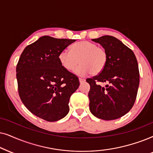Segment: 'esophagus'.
Here are the masks:
<instances>
[{
  "instance_id": "34e87169",
  "label": "esophagus",
  "mask_w": 153,
  "mask_h": 153,
  "mask_svg": "<svg viewBox=\"0 0 153 153\" xmlns=\"http://www.w3.org/2000/svg\"><path fill=\"white\" fill-rule=\"evenodd\" d=\"M79 81H80V83H82V82H85V79H83V78H79Z\"/></svg>"
}]
</instances>
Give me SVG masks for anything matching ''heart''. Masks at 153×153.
I'll list each match as a JSON object with an SVG mask.
<instances>
[{"mask_svg": "<svg viewBox=\"0 0 153 153\" xmlns=\"http://www.w3.org/2000/svg\"><path fill=\"white\" fill-rule=\"evenodd\" d=\"M108 55L104 48L98 47L94 42L83 40L73 44L70 51L63 50L59 54V60L63 68L68 71L75 69V74L85 76L91 73L97 75L104 69Z\"/></svg>", "mask_w": 153, "mask_h": 153, "instance_id": "b5f03b06", "label": "heart"}]
</instances>
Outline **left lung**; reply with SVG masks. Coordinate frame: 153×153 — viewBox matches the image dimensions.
Listing matches in <instances>:
<instances>
[{
    "label": "left lung",
    "instance_id": "8db88e82",
    "mask_svg": "<svg viewBox=\"0 0 153 153\" xmlns=\"http://www.w3.org/2000/svg\"><path fill=\"white\" fill-rule=\"evenodd\" d=\"M92 41L106 50L108 59L102 72L86 80L90 85L89 110L99 119L113 120L127 114L135 102L140 78L138 62L133 51L113 36ZM99 82L107 85L101 87Z\"/></svg>",
    "mask_w": 153,
    "mask_h": 153
}]
</instances>
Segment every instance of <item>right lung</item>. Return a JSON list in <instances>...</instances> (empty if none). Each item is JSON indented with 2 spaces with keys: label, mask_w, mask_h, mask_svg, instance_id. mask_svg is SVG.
Here are the masks:
<instances>
[{
  "label": "right lung",
  "mask_w": 153,
  "mask_h": 153,
  "mask_svg": "<svg viewBox=\"0 0 153 153\" xmlns=\"http://www.w3.org/2000/svg\"><path fill=\"white\" fill-rule=\"evenodd\" d=\"M75 40L40 37L24 49L16 72L20 99L28 111L48 122L64 118L78 78L63 68L59 54Z\"/></svg>",
  "instance_id": "obj_1"
}]
</instances>
